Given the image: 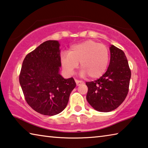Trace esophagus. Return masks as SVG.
Listing matches in <instances>:
<instances>
[{"instance_id":"1","label":"esophagus","mask_w":148,"mask_h":148,"mask_svg":"<svg viewBox=\"0 0 148 148\" xmlns=\"http://www.w3.org/2000/svg\"><path fill=\"white\" fill-rule=\"evenodd\" d=\"M75 82H76V86H79V85L82 83V82L81 81H79V80H77V79H75Z\"/></svg>"}]
</instances>
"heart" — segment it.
I'll return each mask as SVG.
<instances>
[{"label": "heart", "mask_w": 148, "mask_h": 148, "mask_svg": "<svg viewBox=\"0 0 148 148\" xmlns=\"http://www.w3.org/2000/svg\"><path fill=\"white\" fill-rule=\"evenodd\" d=\"M110 60L109 49L106 46L91 40L73 45L68 53H62L61 63L66 74L74 73L80 62V74L90 78H98L103 74Z\"/></svg>", "instance_id": "obj_1"}]
</instances>
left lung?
I'll return each instance as SVG.
<instances>
[{
    "mask_svg": "<svg viewBox=\"0 0 148 148\" xmlns=\"http://www.w3.org/2000/svg\"><path fill=\"white\" fill-rule=\"evenodd\" d=\"M110 50V61L106 72L99 79L86 83L87 102L101 112H111L123 103L128 94L131 76L124 52L114 45Z\"/></svg>",
    "mask_w": 148,
    "mask_h": 148,
    "instance_id": "left-lung-1",
    "label": "left lung"
}]
</instances>
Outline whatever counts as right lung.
<instances>
[{
    "mask_svg": "<svg viewBox=\"0 0 148 148\" xmlns=\"http://www.w3.org/2000/svg\"><path fill=\"white\" fill-rule=\"evenodd\" d=\"M59 46L57 40L41 44L27 55L19 74V83L27 104L45 116L61 113L76 85L73 77L64 79L59 74Z\"/></svg>",
    "mask_w": 148,
    "mask_h": 148,
    "instance_id": "add662e5",
    "label": "right lung"
}]
</instances>
